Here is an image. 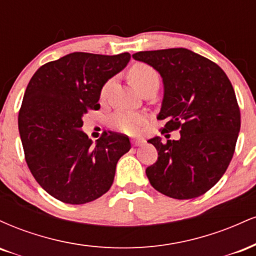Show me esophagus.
I'll return each instance as SVG.
<instances>
[{
	"label": "esophagus",
	"mask_w": 256,
	"mask_h": 256,
	"mask_svg": "<svg viewBox=\"0 0 256 256\" xmlns=\"http://www.w3.org/2000/svg\"><path fill=\"white\" fill-rule=\"evenodd\" d=\"M131 142H132V144H134V146H140L144 144V140H138V138H134V140H132Z\"/></svg>",
	"instance_id": "obj_1"
}]
</instances>
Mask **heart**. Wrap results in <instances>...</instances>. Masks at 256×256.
Masks as SVG:
<instances>
[{
    "instance_id": "b5f03b06",
    "label": "heart",
    "mask_w": 256,
    "mask_h": 256,
    "mask_svg": "<svg viewBox=\"0 0 256 256\" xmlns=\"http://www.w3.org/2000/svg\"><path fill=\"white\" fill-rule=\"evenodd\" d=\"M131 82L137 88L140 92L146 90L152 85L158 84V76L152 67L146 64H134L128 72ZM112 85V80L106 83L104 89L101 91V96L104 98L107 95ZM144 122V116L140 113H131V112H118L110 118L112 128L116 130L126 132V134H134L138 130L140 125Z\"/></svg>"
}]
</instances>
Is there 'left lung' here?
<instances>
[{"label":"left lung","instance_id":"8db88e82","mask_svg":"<svg viewBox=\"0 0 256 256\" xmlns=\"http://www.w3.org/2000/svg\"><path fill=\"white\" fill-rule=\"evenodd\" d=\"M162 78L164 98L158 119H166L162 132L178 130V140H148L158 161L146 167L152 186L177 200L204 195L222 177L240 128L234 88L216 64L185 48L138 52Z\"/></svg>","mask_w":256,"mask_h":256}]
</instances>
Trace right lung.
Here are the masks:
<instances>
[{"label":"right lung","instance_id":"add662e5","mask_svg":"<svg viewBox=\"0 0 256 256\" xmlns=\"http://www.w3.org/2000/svg\"><path fill=\"white\" fill-rule=\"evenodd\" d=\"M131 55L71 52L43 64L26 88L19 134L28 168L52 198L83 204L101 198L114 180L128 137L108 132L94 144L82 130L89 110H100L102 88Z\"/></svg>","mask_w":256,"mask_h":256}]
</instances>
